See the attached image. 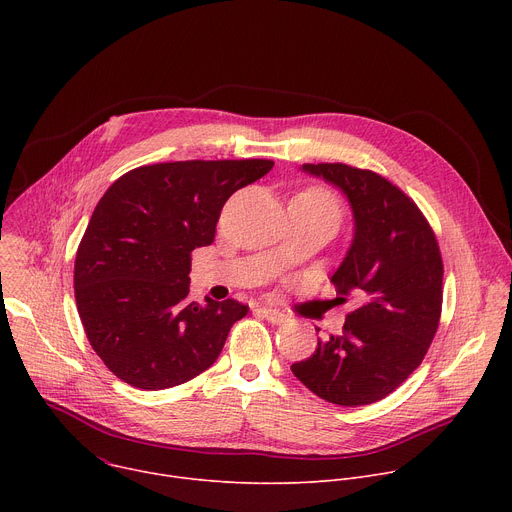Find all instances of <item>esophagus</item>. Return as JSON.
I'll return each instance as SVG.
<instances>
[{
	"instance_id": "34e87169",
	"label": "esophagus",
	"mask_w": 512,
	"mask_h": 512,
	"mask_svg": "<svg viewBox=\"0 0 512 512\" xmlns=\"http://www.w3.org/2000/svg\"><path fill=\"white\" fill-rule=\"evenodd\" d=\"M255 314L257 316H261V318H265L267 322H271V324H281V322H285L287 320V316L281 312V310H277V308H269V306H261V308H257L255 310Z\"/></svg>"
}]
</instances>
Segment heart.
I'll use <instances>...</instances> for the list:
<instances>
[{"instance_id": "obj_1", "label": "heart", "mask_w": 512, "mask_h": 512, "mask_svg": "<svg viewBox=\"0 0 512 512\" xmlns=\"http://www.w3.org/2000/svg\"><path fill=\"white\" fill-rule=\"evenodd\" d=\"M298 198H302L304 202H308L310 206L314 208H320V210H330L334 214L340 216V206H338V200L334 198V194L326 188H308L304 192L298 194Z\"/></svg>"}]
</instances>
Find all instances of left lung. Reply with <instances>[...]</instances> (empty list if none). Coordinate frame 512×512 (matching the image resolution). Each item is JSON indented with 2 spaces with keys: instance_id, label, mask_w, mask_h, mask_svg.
Segmentation results:
<instances>
[{
  "instance_id": "8db88e82",
  "label": "left lung",
  "mask_w": 512,
  "mask_h": 512,
  "mask_svg": "<svg viewBox=\"0 0 512 512\" xmlns=\"http://www.w3.org/2000/svg\"><path fill=\"white\" fill-rule=\"evenodd\" d=\"M338 186L354 214L352 245L332 275L336 294L360 306L342 334L318 338L316 352L291 364L320 399L358 407L393 393L421 364L440 326L444 263L419 206L387 178L346 164H304Z\"/></svg>"
}]
</instances>
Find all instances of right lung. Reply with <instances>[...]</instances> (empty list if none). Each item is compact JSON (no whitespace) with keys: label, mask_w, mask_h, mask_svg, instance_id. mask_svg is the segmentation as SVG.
<instances>
[{"label":"right lung","mask_w":512,"mask_h":512,"mask_svg":"<svg viewBox=\"0 0 512 512\" xmlns=\"http://www.w3.org/2000/svg\"><path fill=\"white\" fill-rule=\"evenodd\" d=\"M271 160H188L139 166L99 200L75 259V300L87 338L123 383L182 385L221 354L249 306L190 304V261L214 241L225 202Z\"/></svg>","instance_id":"add662e5"}]
</instances>
